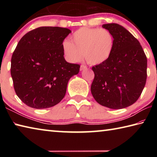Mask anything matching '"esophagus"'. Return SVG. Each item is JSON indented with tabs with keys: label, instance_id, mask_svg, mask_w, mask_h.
Here are the masks:
<instances>
[{
	"label": "esophagus",
	"instance_id": "obj_1",
	"mask_svg": "<svg viewBox=\"0 0 157 157\" xmlns=\"http://www.w3.org/2000/svg\"><path fill=\"white\" fill-rule=\"evenodd\" d=\"M87 67L86 66H84V65H81V66H80V71H83V70H84V69H86Z\"/></svg>",
	"mask_w": 157,
	"mask_h": 157
}]
</instances>
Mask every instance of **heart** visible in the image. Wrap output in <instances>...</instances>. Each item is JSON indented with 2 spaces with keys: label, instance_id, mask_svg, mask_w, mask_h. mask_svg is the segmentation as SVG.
Here are the masks:
<instances>
[{
  "label": "heart",
  "instance_id": "heart-1",
  "mask_svg": "<svg viewBox=\"0 0 157 157\" xmlns=\"http://www.w3.org/2000/svg\"><path fill=\"white\" fill-rule=\"evenodd\" d=\"M114 46V37L110 31L103 28L82 27L75 31L72 41L65 39L62 49L70 62H80L84 56L93 65L101 64L109 59Z\"/></svg>",
  "mask_w": 157,
  "mask_h": 157
}]
</instances>
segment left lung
<instances>
[{
    "label": "left lung",
    "instance_id": "obj_1",
    "mask_svg": "<svg viewBox=\"0 0 157 157\" xmlns=\"http://www.w3.org/2000/svg\"><path fill=\"white\" fill-rule=\"evenodd\" d=\"M102 28L114 37L109 59L94 66L91 86L94 99L104 107L119 109L139 99L147 79V57L139 41L123 26L107 23Z\"/></svg>",
    "mask_w": 157,
    "mask_h": 157
}]
</instances>
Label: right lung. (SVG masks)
Instances as JSON below:
<instances>
[{
  "label": "right lung",
  "mask_w": 157,
  "mask_h": 157,
  "mask_svg": "<svg viewBox=\"0 0 157 157\" xmlns=\"http://www.w3.org/2000/svg\"><path fill=\"white\" fill-rule=\"evenodd\" d=\"M71 31L40 27L25 34L11 59L14 88L21 100L32 108L46 109L65 96L69 79L80 66L66 62L62 43Z\"/></svg>",
  "instance_id": "obj_1"
}]
</instances>
